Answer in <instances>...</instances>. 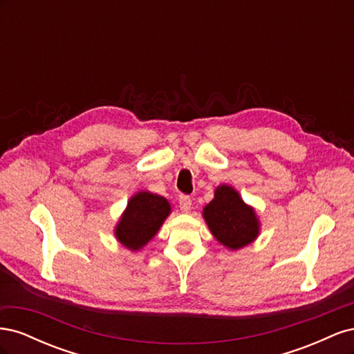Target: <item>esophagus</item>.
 Returning a JSON list of instances; mask_svg holds the SVG:
<instances>
[{
    "instance_id": "obj_1",
    "label": "esophagus",
    "mask_w": 354,
    "mask_h": 354,
    "mask_svg": "<svg viewBox=\"0 0 354 354\" xmlns=\"http://www.w3.org/2000/svg\"><path fill=\"white\" fill-rule=\"evenodd\" d=\"M178 207L183 212H189L192 208V199L187 195H180L178 198Z\"/></svg>"
}]
</instances>
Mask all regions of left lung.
<instances>
[{"label":"left lung","mask_w":354,"mask_h":354,"mask_svg":"<svg viewBox=\"0 0 354 354\" xmlns=\"http://www.w3.org/2000/svg\"><path fill=\"white\" fill-rule=\"evenodd\" d=\"M211 233L229 250H241L255 241L260 221L252 207L246 205L238 190L221 185L214 192V199L203 208Z\"/></svg>","instance_id":"8db88e82"}]
</instances>
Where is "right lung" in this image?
Here are the masks:
<instances>
[{"label": "right lung", "mask_w": 354, "mask_h": 354, "mask_svg": "<svg viewBox=\"0 0 354 354\" xmlns=\"http://www.w3.org/2000/svg\"><path fill=\"white\" fill-rule=\"evenodd\" d=\"M169 212V202L164 196L138 192L128 201L115 227V236L130 251L142 250L158 233Z\"/></svg>", "instance_id": "right-lung-1"}]
</instances>
